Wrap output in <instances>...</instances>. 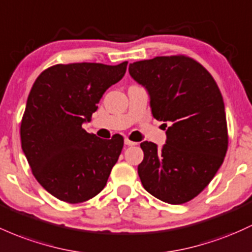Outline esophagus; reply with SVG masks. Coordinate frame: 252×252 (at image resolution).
Segmentation results:
<instances>
[{"mask_svg": "<svg viewBox=\"0 0 252 252\" xmlns=\"http://www.w3.org/2000/svg\"><path fill=\"white\" fill-rule=\"evenodd\" d=\"M124 143H126V146H135V145H136V142H134V141H130L129 139L124 140Z\"/></svg>", "mask_w": 252, "mask_h": 252, "instance_id": "34e87169", "label": "esophagus"}]
</instances>
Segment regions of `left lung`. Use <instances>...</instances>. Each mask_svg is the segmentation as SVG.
Returning <instances> with one entry per match:
<instances>
[{"instance_id": "1", "label": "left lung", "mask_w": 252, "mask_h": 252, "mask_svg": "<svg viewBox=\"0 0 252 252\" xmlns=\"http://www.w3.org/2000/svg\"><path fill=\"white\" fill-rule=\"evenodd\" d=\"M129 73L148 90L154 118L170 123L164 124L167 140L161 149L148 141L141 143V183L166 203L189 202L211 183L227 152L219 87L201 63L185 55L134 62Z\"/></svg>"}]
</instances>
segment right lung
Returning <instances> with one entry per match:
<instances>
[{
    "instance_id": "1",
    "label": "right lung",
    "mask_w": 252,
    "mask_h": 252,
    "mask_svg": "<svg viewBox=\"0 0 252 252\" xmlns=\"http://www.w3.org/2000/svg\"><path fill=\"white\" fill-rule=\"evenodd\" d=\"M128 62L68 63L49 67L33 84L20 126L21 147L33 176L61 201L81 203L106 185L124 145L123 136L103 140L82 128Z\"/></svg>"
}]
</instances>
